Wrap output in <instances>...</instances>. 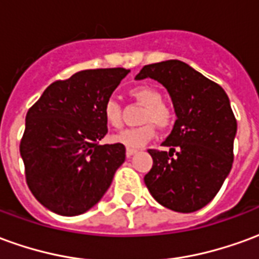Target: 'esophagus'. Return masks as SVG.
Returning a JSON list of instances; mask_svg holds the SVG:
<instances>
[{
  "label": "esophagus",
  "mask_w": 259,
  "mask_h": 259,
  "mask_svg": "<svg viewBox=\"0 0 259 259\" xmlns=\"http://www.w3.org/2000/svg\"><path fill=\"white\" fill-rule=\"evenodd\" d=\"M136 152H137V150H135V148H126V157H132Z\"/></svg>",
  "instance_id": "34e87169"
}]
</instances>
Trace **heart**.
<instances>
[{"label": "heart", "mask_w": 259, "mask_h": 259, "mask_svg": "<svg viewBox=\"0 0 259 259\" xmlns=\"http://www.w3.org/2000/svg\"><path fill=\"white\" fill-rule=\"evenodd\" d=\"M129 96L132 100L144 105V111L141 113L140 118V123L144 124L139 126V127H133V129L123 130L118 135L112 136L111 140L113 143L123 144L127 148H139V147L148 143L155 135V130H154L152 124H155L159 129H166L174 122L175 113L172 108L162 102L161 91L157 90L152 85H136L129 90ZM102 116H104V120L109 127H112V129L120 127L122 109L115 100L109 98L104 102Z\"/></svg>", "instance_id": "1"}]
</instances>
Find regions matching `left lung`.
Segmentation results:
<instances>
[{"mask_svg": "<svg viewBox=\"0 0 259 259\" xmlns=\"http://www.w3.org/2000/svg\"><path fill=\"white\" fill-rule=\"evenodd\" d=\"M157 80L174 101L176 122L162 146L148 150V191L172 211L194 212L221 190L233 163L237 122L228 94L215 81L178 59L146 65L136 79Z\"/></svg>", "mask_w": 259, "mask_h": 259, "instance_id": "obj_1", "label": "left lung"}]
</instances>
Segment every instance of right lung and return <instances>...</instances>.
<instances>
[{"label": "right lung", "instance_id": "add662e5", "mask_svg": "<svg viewBox=\"0 0 259 259\" xmlns=\"http://www.w3.org/2000/svg\"><path fill=\"white\" fill-rule=\"evenodd\" d=\"M130 70L87 69L57 80L26 115L20 140L26 183L37 201L64 217L89 211L124 162L123 144H100L108 133L102 105Z\"/></svg>", "mask_w": 259, "mask_h": 259}]
</instances>
